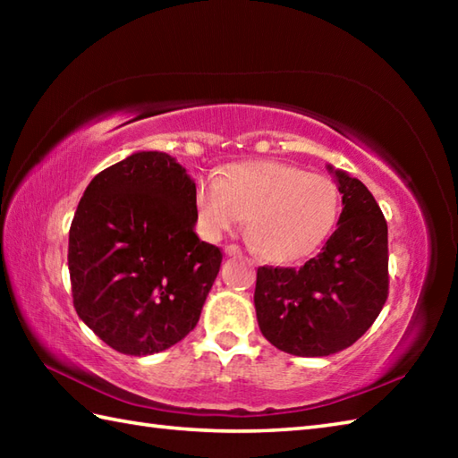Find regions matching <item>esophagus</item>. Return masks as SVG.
<instances>
[{"label": "esophagus", "mask_w": 458, "mask_h": 458, "mask_svg": "<svg viewBox=\"0 0 458 458\" xmlns=\"http://www.w3.org/2000/svg\"><path fill=\"white\" fill-rule=\"evenodd\" d=\"M224 251H226V256H242V250L236 244H228Z\"/></svg>", "instance_id": "34e87169"}]
</instances>
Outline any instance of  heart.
<instances>
[{"mask_svg":"<svg viewBox=\"0 0 458 458\" xmlns=\"http://www.w3.org/2000/svg\"><path fill=\"white\" fill-rule=\"evenodd\" d=\"M200 230L208 238L236 230L248 216L258 254L274 264L307 258L338 218L336 184L279 161H248L202 177L194 189Z\"/></svg>","mask_w":458,"mask_h":458,"instance_id":"heart-1","label":"heart"}]
</instances>
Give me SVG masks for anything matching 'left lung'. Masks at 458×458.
<instances>
[{"label":"left lung","mask_w":458,"mask_h":458,"mask_svg":"<svg viewBox=\"0 0 458 458\" xmlns=\"http://www.w3.org/2000/svg\"><path fill=\"white\" fill-rule=\"evenodd\" d=\"M344 208L320 254L301 267L258 269V325L293 356H328L352 346L387 299V224L362 181L333 169Z\"/></svg>","instance_id":"obj_1"}]
</instances>
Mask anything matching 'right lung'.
Returning a JSON list of instances; mask_svg holds the SVG:
<instances>
[{
	"instance_id": "add662e5",
	"label": "right lung",
	"mask_w": 458,
	"mask_h": 458,
	"mask_svg": "<svg viewBox=\"0 0 458 458\" xmlns=\"http://www.w3.org/2000/svg\"><path fill=\"white\" fill-rule=\"evenodd\" d=\"M197 184L171 155L140 151L96 174L68 232L79 317L130 356L167 350L197 327L222 251L200 242Z\"/></svg>"
}]
</instances>
